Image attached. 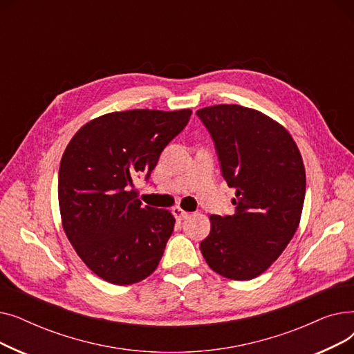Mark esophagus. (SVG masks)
Segmentation results:
<instances>
[{"instance_id": "34e87169", "label": "esophagus", "mask_w": 354, "mask_h": 354, "mask_svg": "<svg viewBox=\"0 0 354 354\" xmlns=\"http://www.w3.org/2000/svg\"><path fill=\"white\" fill-rule=\"evenodd\" d=\"M172 214H174V216H175L178 221H182V219H185V218H188V215H189V212L183 211V209L179 208V207H175V208L172 209Z\"/></svg>"}]
</instances>
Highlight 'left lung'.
Returning a JSON list of instances; mask_svg holds the SVG:
<instances>
[{
	"label": "left lung",
	"mask_w": 354,
	"mask_h": 354,
	"mask_svg": "<svg viewBox=\"0 0 354 354\" xmlns=\"http://www.w3.org/2000/svg\"><path fill=\"white\" fill-rule=\"evenodd\" d=\"M196 116L214 140L221 174L235 189L234 215H211L199 250L222 277L247 281L286 250L300 224L306 169L287 130L238 104L203 107Z\"/></svg>",
	"instance_id": "left-lung-1"
}]
</instances>
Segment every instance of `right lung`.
Returning a JSON list of instances; mask_svg holds the SVG:
<instances>
[{
	"mask_svg": "<svg viewBox=\"0 0 354 354\" xmlns=\"http://www.w3.org/2000/svg\"><path fill=\"white\" fill-rule=\"evenodd\" d=\"M191 115L189 109L115 111L86 123L67 145L59 171L63 228L83 263L104 281L135 284L159 266L175 218L143 207L133 179H149Z\"/></svg>",
	"mask_w": 354,
	"mask_h": 354,
	"instance_id": "obj_1",
	"label": "right lung"
}]
</instances>
